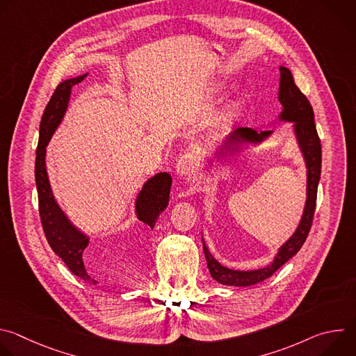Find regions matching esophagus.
I'll use <instances>...</instances> for the list:
<instances>
[{"instance_id": "obj_1", "label": "esophagus", "mask_w": 356, "mask_h": 356, "mask_svg": "<svg viewBox=\"0 0 356 356\" xmlns=\"http://www.w3.org/2000/svg\"><path fill=\"white\" fill-rule=\"evenodd\" d=\"M198 158L197 155L191 154V152H188V154H184L179 158V161L176 162V173L179 176H187L193 172H195L198 169Z\"/></svg>"}]
</instances>
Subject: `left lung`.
<instances>
[{"label": "left lung", "mask_w": 356, "mask_h": 356, "mask_svg": "<svg viewBox=\"0 0 356 356\" xmlns=\"http://www.w3.org/2000/svg\"><path fill=\"white\" fill-rule=\"evenodd\" d=\"M279 101L283 110L279 114L277 121L293 122V132L307 169V193H306L307 198H306V204H304L302 216L293 235L279 248L273 262L261 269L234 270L222 266L211 255L204 242V238H202V249H204L209 270L213 279H216L221 284L246 287L270 277L280 266H283L300 250L302 243L306 242L313 224L317 188H318V181L321 176V142L316 129L314 113H313L310 101L296 86L291 72L284 66H280ZM272 134L273 131L236 128L222 139L220 147L216 150V158L222 159L228 154H234V152H236L242 146L259 145L264 140H266Z\"/></svg>", "instance_id": "1"}]
</instances>
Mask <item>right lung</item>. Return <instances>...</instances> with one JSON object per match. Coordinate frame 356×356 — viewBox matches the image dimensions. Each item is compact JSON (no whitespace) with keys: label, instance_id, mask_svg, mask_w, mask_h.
Masks as SVG:
<instances>
[{"label":"right lung","instance_id":"right-lung-1","mask_svg":"<svg viewBox=\"0 0 356 356\" xmlns=\"http://www.w3.org/2000/svg\"><path fill=\"white\" fill-rule=\"evenodd\" d=\"M87 73L62 81L52 98L47 103L39 127V142L35 161V180L39 198V214L46 239L54 252L73 275L87 283L97 282L90 276L84 266L83 252L88 246L90 238L79 229L60 209L56 201L52 187H50L46 170V146L60 125L70 101L72 87L83 81ZM172 187V176L166 172L156 173L147 179L135 200V214L139 221L154 229L159 216L169 204V194Z\"/></svg>","mask_w":356,"mask_h":356}]
</instances>
